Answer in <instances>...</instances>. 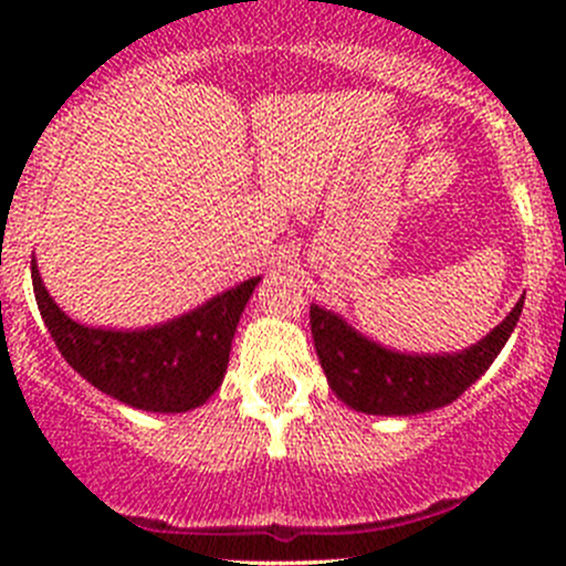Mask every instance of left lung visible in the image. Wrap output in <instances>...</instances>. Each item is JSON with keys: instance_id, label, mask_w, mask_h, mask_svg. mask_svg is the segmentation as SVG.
Listing matches in <instances>:
<instances>
[{"instance_id": "obj_1", "label": "left lung", "mask_w": 566, "mask_h": 566, "mask_svg": "<svg viewBox=\"0 0 566 566\" xmlns=\"http://www.w3.org/2000/svg\"><path fill=\"white\" fill-rule=\"evenodd\" d=\"M523 312V301L482 342L454 356H405L364 339L334 312L310 306L312 339L328 386L353 410L373 416H416L458 399L501 347Z\"/></svg>"}]
</instances>
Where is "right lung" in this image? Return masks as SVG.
<instances>
[{"label":"right lung","mask_w":566,"mask_h":566,"mask_svg":"<svg viewBox=\"0 0 566 566\" xmlns=\"http://www.w3.org/2000/svg\"><path fill=\"white\" fill-rule=\"evenodd\" d=\"M260 279L147 331H104L73 323L45 293L32 260V287L51 339L84 380L108 397L153 413L199 408L221 386L232 336Z\"/></svg>","instance_id":"add662e5"}]
</instances>
